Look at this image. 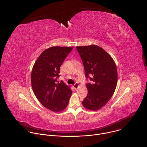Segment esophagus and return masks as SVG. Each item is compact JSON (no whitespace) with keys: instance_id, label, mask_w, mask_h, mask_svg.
I'll return each mask as SVG.
<instances>
[{"instance_id":"obj_1","label":"esophagus","mask_w":147,"mask_h":147,"mask_svg":"<svg viewBox=\"0 0 147 147\" xmlns=\"http://www.w3.org/2000/svg\"><path fill=\"white\" fill-rule=\"evenodd\" d=\"M79 86V84L78 82H76L74 85H73V87L75 89H77Z\"/></svg>"}]
</instances>
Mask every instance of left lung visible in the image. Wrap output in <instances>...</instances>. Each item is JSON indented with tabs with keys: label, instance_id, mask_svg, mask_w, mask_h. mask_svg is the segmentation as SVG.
<instances>
[{
	"label": "left lung",
	"instance_id": "left-lung-1",
	"mask_svg": "<svg viewBox=\"0 0 147 147\" xmlns=\"http://www.w3.org/2000/svg\"><path fill=\"white\" fill-rule=\"evenodd\" d=\"M76 48L83 62L85 76L91 81L86 84L88 94L82 102V105L89 110H99L106 105L115 90L118 81L116 65L112 57L99 46L93 44Z\"/></svg>",
	"mask_w": 147,
	"mask_h": 147
}]
</instances>
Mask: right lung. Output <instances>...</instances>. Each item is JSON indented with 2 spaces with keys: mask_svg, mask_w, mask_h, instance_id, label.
<instances>
[{
  "mask_svg": "<svg viewBox=\"0 0 147 147\" xmlns=\"http://www.w3.org/2000/svg\"><path fill=\"white\" fill-rule=\"evenodd\" d=\"M73 47H51L44 50L35 62L32 73L31 84L33 92L40 103L54 112L64 110L71 96L72 90L60 76V67Z\"/></svg>",
  "mask_w": 147,
  "mask_h": 147,
  "instance_id": "right-lung-1",
  "label": "right lung"
}]
</instances>
